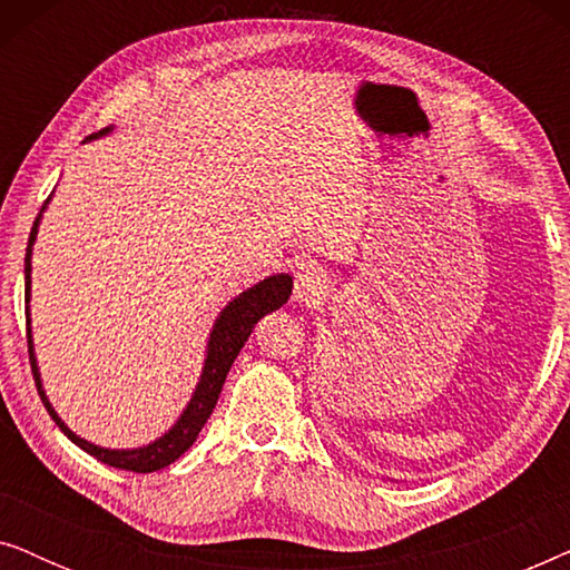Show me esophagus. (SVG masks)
Masks as SVG:
<instances>
[{"mask_svg": "<svg viewBox=\"0 0 570 570\" xmlns=\"http://www.w3.org/2000/svg\"><path fill=\"white\" fill-rule=\"evenodd\" d=\"M295 298L303 303L318 301L326 291V279L322 275V269L314 267V264H303V267L295 272Z\"/></svg>", "mask_w": 570, "mask_h": 570, "instance_id": "obj_1", "label": "esophagus"}]
</instances>
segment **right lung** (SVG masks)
<instances>
[{
	"mask_svg": "<svg viewBox=\"0 0 570 570\" xmlns=\"http://www.w3.org/2000/svg\"><path fill=\"white\" fill-rule=\"evenodd\" d=\"M106 131V129H104ZM98 131V135H104ZM90 135L88 139L98 137ZM36 230H38V217L33 223V230H30L28 238V248H26V298L30 293V252H33V240H36ZM293 293V279L287 275H275L262 279L259 285L248 287L246 293H240L236 301H230L225 311L217 318L213 334H209V345H207V361H205V371H202V379L197 384V392H194L189 407L184 410V415L178 417V423L170 428V431L158 439L150 446L142 449H131V451H111V449H100L96 443H88L80 435H75L69 428L61 423L57 412L46 400L43 389H41V376H38L36 368V355H33V342L28 337V355H30V368H33V379L38 386V394H41L43 407L49 410V415L53 417V423L61 428V433L67 435L69 441L77 443L82 451H88L90 456H96L98 462H104L108 466H119V470H129V472H158L163 466H168L170 462H176L178 456L184 454L186 449L197 441V435L202 431V425L207 423V417L213 415L217 396H220V389L225 384V376H228L233 361L240 353V347L246 345L248 334H252L254 324L259 322L264 314H272L277 311L283 303H287Z\"/></svg>",
	"mask_w": 570,
	"mask_h": 570,
	"instance_id": "add662e5",
	"label": "right lung"
}]
</instances>
